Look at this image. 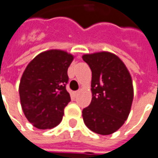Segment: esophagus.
Listing matches in <instances>:
<instances>
[{
  "label": "esophagus",
  "instance_id": "1",
  "mask_svg": "<svg viewBox=\"0 0 158 158\" xmlns=\"http://www.w3.org/2000/svg\"><path fill=\"white\" fill-rule=\"evenodd\" d=\"M79 94H80V90H78V91L75 92V95H76V96Z\"/></svg>",
  "mask_w": 158,
  "mask_h": 158
}]
</instances>
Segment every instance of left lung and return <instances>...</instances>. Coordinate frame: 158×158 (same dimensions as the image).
<instances>
[{
  "label": "left lung",
  "instance_id": "left-lung-1",
  "mask_svg": "<svg viewBox=\"0 0 158 158\" xmlns=\"http://www.w3.org/2000/svg\"><path fill=\"white\" fill-rule=\"evenodd\" d=\"M92 70L90 105L82 110L85 125L102 135L118 130L130 112L134 99L132 77L116 54L99 52L82 55Z\"/></svg>",
  "mask_w": 158,
  "mask_h": 158
}]
</instances>
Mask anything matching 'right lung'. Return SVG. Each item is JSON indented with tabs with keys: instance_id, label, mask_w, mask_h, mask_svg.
Returning a JSON list of instances; mask_svg holds the SVG:
<instances>
[{
	"instance_id": "obj_1",
	"label": "right lung",
	"mask_w": 158,
	"mask_h": 158,
	"mask_svg": "<svg viewBox=\"0 0 158 158\" xmlns=\"http://www.w3.org/2000/svg\"><path fill=\"white\" fill-rule=\"evenodd\" d=\"M73 59L69 52L51 49L35 56L23 71L20 102L25 117L36 128H52L62 121L64 109L70 101L65 85Z\"/></svg>"
}]
</instances>
